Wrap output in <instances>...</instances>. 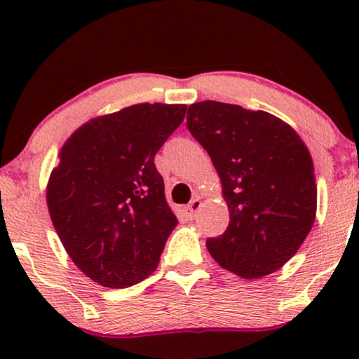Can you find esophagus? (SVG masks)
Wrapping results in <instances>:
<instances>
[{
    "label": "esophagus",
    "instance_id": "1",
    "mask_svg": "<svg viewBox=\"0 0 359 359\" xmlns=\"http://www.w3.org/2000/svg\"><path fill=\"white\" fill-rule=\"evenodd\" d=\"M201 204H203V203H201L199 197H196V199H192L191 204H189L187 208H185V214H187L189 219H194V217H196L197 211H199V209H201Z\"/></svg>",
    "mask_w": 359,
    "mask_h": 359
}]
</instances>
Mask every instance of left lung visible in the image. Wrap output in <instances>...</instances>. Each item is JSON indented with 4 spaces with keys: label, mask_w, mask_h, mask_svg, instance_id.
I'll return each mask as SVG.
<instances>
[{
    "label": "left lung",
    "mask_w": 359,
    "mask_h": 359,
    "mask_svg": "<svg viewBox=\"0 0 359 359\" xmlns=\"http://www.w3.org/2000/svg\"><path fill=\"white\" fill-rule=\"evenodd\" d=\"M187 128L211 156L229 209L228 229L205 241L211 257L250 280L282 269L316 219L307 147L273 114L217 101L189 106Z\"/></svg>",
    "instance_id": "1"
}]
</instances>
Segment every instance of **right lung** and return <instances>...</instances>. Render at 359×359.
I'll return each mask as SVG.
<instances>
[{"instance_id":"obj_1","label":"right lung","mask_w":359,"mask_h":359,"mask_svg":"<svg viewBox=\"0 0 359 359\" xmlns=\"http://www.w3.org/2000/svg\"><path fill=\"white\" fill-rule=\"evenodd\" d=\"M185 104L143 102L82 125L64 143L47 185L53 228L90 280L125 288L151 275L177 226L155 155Z\"/></svg>"}]
</instances>
